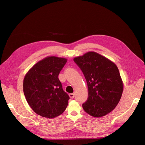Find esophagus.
Returning <instances> with one entry per match:
<instances>
[{"mask_svg": "<svg viewBox=\"0 0 145 145\" xmlns=\"http://www.w3.org/2000/svg\"><path fill=\"white\" fill-rule=\"evenodd\" d=\"M70 98H71V99H74V93H70Z\"/></svg>", "mask_w": 145, "mask_h": 145, "instance_id": "34e87169", "label": "esophagus"}]
</instances>
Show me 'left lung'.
<instances>
[{
    "instance_id": "1",
    "label": "left lung",
    "mask_w": 145,
    "mask_h": 145,
    "mask_svg": "<svg viewBox=\"0 0 145 145\" xmlns=\"http://www.w3.org/2000/svg\"><path fill=\"white\" fill-rule=\"evenodd\" d=\"M86 78L88 90L87 101L82 106L95 118L104 116L113 110L121 99L123 83L116 65L93 51L74 58Z\"/></svg>"
}]
</instances>
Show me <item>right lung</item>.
Masks as SVG:
<instances>
[{
	"label": "right lung",
	"mask_w": 145,
	"mask_h": 145,
	"mask_svg": "<svg viewBox=\"0 0 145 145\" xmlns=\"http://www.w3.org/2000/svg\"><path fill=\"white\" fill-rule=\"evenodd\" d=\"M67 59L54 56L38 61L26 74L24 93L29 106L38 115L53 119L63 113L70 99L58 75Z\"/></svg>",
	"instance_id": "1"
}]
</instances>
